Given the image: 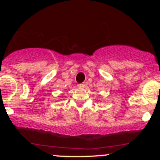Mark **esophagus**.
Segmentation results:
<instances>
[{"label":"esophagus","instance_id":"34e87169","mask_svg":"<svg viewBox=\"0 0 160 160\" xmlns=\"http://www.w3.org/2000/svg\"><path fill=\"white\" fill-rule=\"evenodd\" d=\"M78 86L79 88H83L84 86H85V84H84V83H80V84H78Z\"/></svg>","mask_w":160,"mask_h":160}]
</instances>
